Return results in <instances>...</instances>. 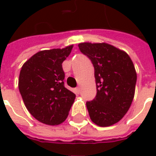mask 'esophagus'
I'll list each match as a JSON object with an SVG mask.
<instances>
[{
	"instance_id": "obj_1",
	"label": "esophagus",
	"mask_w": 156,
	"mask_h": 156,
	"mask_svg": "<svg viewBox=\"0 0 156 156\" xmlns=\"http://www.w3.org/2000/svg\"><path fill=\"white\" fill-rule=\"evenodd\" d=\"M75 90H76V93H77V94H79V93H80V88H79V87L76 88V89H75Z\"/></svg>"
}]
</instances>
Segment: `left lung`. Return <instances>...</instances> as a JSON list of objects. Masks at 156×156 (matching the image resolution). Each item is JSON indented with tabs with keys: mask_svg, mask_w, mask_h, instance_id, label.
<instances>
[{
	"mask_svg": "<svg viewBox=\"0 0 156 156\" xmlns=\"http://www.w3.org/2000/svg\"><path fill=\"white\" fill-rule=\"evenodd\" d=\"M94 68L97 94L86 103L91 120L101 127L116 124L134 99L137 74L129 56L105 42L78 44Z\"/></svg>",
	"mask_w": 156,
	"mask_h": 156,
	"instance_id": "left-lung-1",
	"label": "left lung"
}]
</instances>
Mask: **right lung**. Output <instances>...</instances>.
<instances>
[{
    "mask_svg": "<svg viewBox=\"0 0 156 156\" xmlns=\"http://www.w3.org/2000/svg\"><path fill=\"white\" fill-rule=\"evenodd\" d=\"M73 47L40 51L22 65L19 91L29 113L41 123L62 124L74 102L76 95L64 87L62 65Z\"/></svg>",
    "mask_w": 156,
    "mask_h": 156,
    "instance_id": "add662e5",
    "label": "right lung"
}]
</instances>
